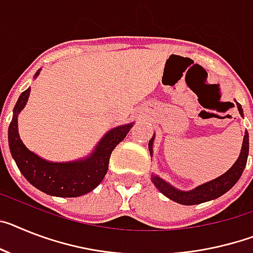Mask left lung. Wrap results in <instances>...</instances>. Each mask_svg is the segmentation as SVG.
Returning a JSON list of instances; mask_svg holds the SVG:
<instances>
[{"label":"left lung","mask_w":253,"mask_h":253,"mask_svg":"<svg viewBox=\"0 0 253 253\" xmlns=\"http://www.w3.org/2000/svg\"><path fill=\"white\" fill-rule=\"evenodd\" d=\"M237 105H238L239 114L243 117V109H242L241 104L237 103ZM153 139L154 137H152L149 140L150 153H152ZM248 150H250V143H248V132L246 131L245 139H243V145H242L241 156H239V158L237 159V162L233 165V167L229 169L228 172H225L224 175L217 177V179L212 180V181L206 182V184L198 186V188H195L194 190H190V192L177 190V189L169 185V184H167L166 181H163L162 179H159L158 176H153L152 180L159 192L166 195L167 198L172 199L175 202L181 203V205L185 206L199 205V203L218 198L220 195L225 194L229 189H231L235 185V182L239 180V177H241L242 172H243V169L246 167V163H247Z\"/></svg>","instance_id":"1"}]
</instances>
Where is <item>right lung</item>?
<instances>
[{
	"mask_svg": "<svg viewBox=\"0 0 253 253\" xmlns=\"http://www.w3.org/2000/svg\"><path fill=\"white\" fill-rule=\"evenodd\" d=\"M40 71L36 73L38 76ZM31 90L19 96L14 116L8 126V146L16 166L25 179L41 192L55 197H80L94 190L108 171L110 154L122 141L132 125H125L110 130L101 139L95 152L84 161L71 163H52L36 156L25 148L18 133V114L28 100Z\"/></svg>",
	"mask_w": 253,
	"mask_h": 253,
	"instance_id": "add662e5",
	"label": "right lung"
}]
</instances>
